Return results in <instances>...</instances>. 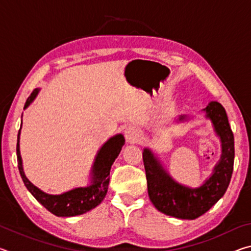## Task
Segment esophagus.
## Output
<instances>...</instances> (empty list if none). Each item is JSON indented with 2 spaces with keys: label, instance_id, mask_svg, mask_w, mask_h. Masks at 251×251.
<instances>
[{
  "label": "esophagus",
  "instance_id": "obj_1",
  "mask_svg": "<svg viewBox=\"0 0 251 251\" xmlns=\"http://www.w3.org/2000/svg\"><path fill=\"white\" fill-rule=\"evenodd\" d=\"M125 137L127 143H138L143 138L142 133L136 127H128L125 130Z\"/></svg>",
  "mask_w": 251,
  "mask_h": 251
}]
</instances>
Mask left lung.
<instances>
[{
    "mask_svg": "<svg viewBox=\"0 0 251 251\" xmlns=\"http://www.w3.org/2000/svg\"><path fill=\"white\" fill-rule=\"evenodd\" d=\"M209 118L222 142V156L211 176L197 188L178 184L160 165L152 151L144 148L148 196L157 209L165 215L180 219H196L205 214L224 196L231 179L235 158L233 134L229 126L226 110L218 101H210L202 109ZM180 122L188 120L180 115Z\"/></svg>",
    "mask_w": 251,
    "mask_h": 251,
    "instance_id": "obj_1",
    "label": "left lung"
}]
</instances>
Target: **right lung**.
<instances>
[{
  "instance_id": "1",
  "label": "right lung",
  "mask_w": 251,
  "mask_h": 251,
  "mask_svg": "<svg viewBox=\"0 0 251 251\" xmlns=\"http://www.w3.org/2000/svg\"><path fill=\"white\" fill-rule=\"evenodd\" d=\"M40 90L35 88L32 94L28 96L24 109L28 107L39 94ZM22 125L20 127L18 134V145H16V155H18L19 171L22 177L24 185L26 186L28 192L31 193L41 205L57 217H73V216L83 215L90 211L93 208L99 206L103 201L106 194H107L109 184V172L110 167L117 156L120 155L123 145L125 144L124 136L117 134L109 138L95 157L94 165L92 167V179L91 185L87 187H78L61 195H50L34 186L25 176L22 165V157L20 154V134Z\"/></svg>"
}]
</instances>
